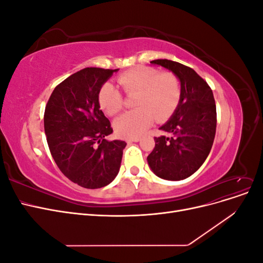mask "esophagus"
<instances>
[{
  "instance_id": "obj_1",
  "label": "esophagus",
  "mask_w": 263,
  "mask_h": 263,
  "mask_svg": "<svg viewBox=\"0 0 263 263\" xmlns=\"http://www.w3.org/2000/svg\"><path fill=\"white\" fill-rule=\"evenodd\" d=\"M139 140H140V137H133V138L127 139V142H137Z\"/></svg>"
}]
</instances>
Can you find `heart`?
<instances>
[{"label":"heart","mask_w":263,"mask_h":263,"mask_svg":"<svg viewBox=\"0 0 263 263\" xmlns=\"http://www.w3.org/2000/svg\"><path fill=\"white\" fill-rule=\"evenodd\" d=\"M127 97L135 98L133 106L136 109L126 113L115 122V130L123 137H137L144 133L155 119L161 122L168 118L179 105L181 84L179 78L171 71L159 72L155 68L139 67L122 73L117 78ZM101 108L109 116H115L124 109V97L112 83H105L99 93Z\"/></svg>","instance_id":"heart-1"}]
</instances>
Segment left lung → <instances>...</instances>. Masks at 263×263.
Instances as JSON below:
<instances>
[{
	"mask_svg": "<svg viewBox=\"0 0 263 263\" xmlns=\"http://www.w3.org/2000/svg\"><path fill=\"white\" fill-rule=\"evenodd\" d=\"M150 62L171 70L180 79L181 99L170 121L160 127L165 135L155 137L156 145L147 160L159 178L186 179L203 164L213 146L217 123L213 91L192 68L168 59Z\"/></svg>",
	"mask_w": 263,
	"mask_h": 263,
	"instance_id": "left-lung-1",
	"label": "left lung"
}]
</instances>
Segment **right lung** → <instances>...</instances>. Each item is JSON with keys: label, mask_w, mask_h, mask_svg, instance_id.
<instances>
[{"label": "right lung", "mask_w": 263, "mask_h": 263, "mask_svg": "<svg viewBox=\"0 0 263 263\" xmlns=\"http://www.w3.org/2000/svg\"><path fill=\"white\" fill-rule=\"evenodd\" d=\"M116 71H78L54 87L46 104L44 127L53 160L70 181L85 189H100L115 179L127 145L105 139L113 128L99 103L102 85Z\"/></svg>", "instance_id": "add662e5"}]
</instances>
